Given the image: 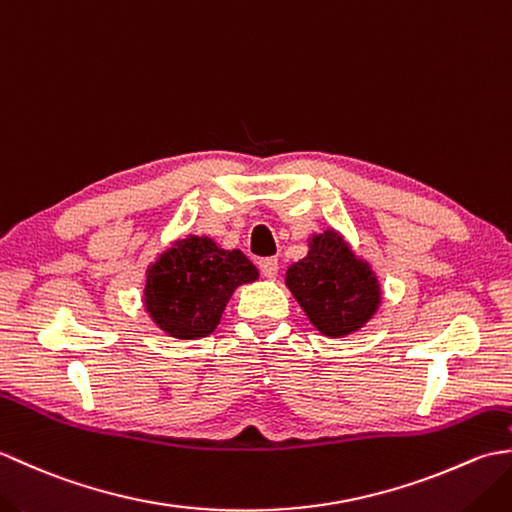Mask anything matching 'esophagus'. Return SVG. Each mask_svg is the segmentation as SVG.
Segmentation results:
<instances>
[{"mask_svg":"<svg viewBox=\"0 0 512 512\" xmlns=\"http://www.w3.org/2000/svg\"><path fill=\"white\" fill-rule=\"evenodd\" d=\"M259 270H262V275L264 277H275L277 275V270H279V262L275 257H264V259H259Z\"/></svg>","mask_w":512,"mask_h":512,"instance_id":"esophagus-1","label":"esophagus"}]
</instances>
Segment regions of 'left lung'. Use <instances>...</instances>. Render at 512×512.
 Segmentation results:
<instances>
[{
    "mask_svg": "<svg viewBox=\"0 0 512 512\" xmlns=\"http://www.w3.org/2000/svg\"><path fill=\"white\" fill-rule=\"evenodd\" d=\"M286 284L325 336H345L363 328L380 301L374 273L334 231L312 239L308 257L288 268Z\"/></svg>",
    "mask_w": 512,
    "mask_h": 512,
    "instance_id": "1",
    "label": "left lung"
}]
</instances>
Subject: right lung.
<instances>
[{
	"mask_svg": "<svg viewBox=\"0 0 512 512\" xmlns=\"http://www.w3.org/2000/svg\"><path fill=\"white\" fill-rule=\"evenodd\" d=\"M255 279L257 268L239 250L191 235L149 268L145 303L151 319L171 336L200 339L217 328L233 290Z\"/></svg>",
	"mask_w": 512,
	"mask_h": 512,
	"instance_id": "right-lung-1",
	"label": "right lung"
}]
</instances>
